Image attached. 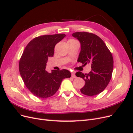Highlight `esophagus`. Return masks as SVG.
Wrapping results in <instances>:
<instances>
[{
    "instance_id": "esophagus-1",
    "label": "esophagus",
    "mask_w": 133,
    "mask_h": 133,
    "mask_svg": "<svg viewBox=\"0 0 133 133\" xmlns=\"http://www.w3.org/2000/svg\"><path fill=\"white\" fill-rule=\"evenodd\" d=\"M71 77L73 78H75L76 77L74 73H71Z\"/></svg>"
}]
</instances>
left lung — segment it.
Listing matches in <instances>:
<instances>
[{"label":"left lung","mask_w":133,"mask_h":133,"mask_svg":"<svg viewBox=\"0 0 133 133\" xmlns=\"http://www.w3.org/2000/svg\"><path fill=\"white\" fill-rule=\"evenodd\" d=\"M72 35L81 44L78 62L84 65L90 64L91 68L88 74L81 71L75 74L85 81L80 91L88 96L97 95L105 89L111 79L114 63L112 54L98 35L84 31L75 32Z\"/></svg>","instance_id":"1"}]
</instances>
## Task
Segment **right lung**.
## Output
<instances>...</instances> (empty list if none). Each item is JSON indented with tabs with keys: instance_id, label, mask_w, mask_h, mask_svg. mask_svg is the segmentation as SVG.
Listing matches in <instances>:
<instances>
[{
	"instance_id": "1",
	"label": "right lung",
	"mask_w": 133,
	"mask_h": 133,
	"mask_svg": "<svg viewBox=\"0 0 133 133\" xmlns=\"http://www.w3.org/2000/svg\"><path fill=\"white\" fill-rule=\"evenodd\" d=\"M65 34L44 35L36 37L28 44L19 64V72L25 86L39 98L50 97L58 91L62 80L69 78L66 69L53 70L49 73L45 68L48 58L53 57L56 44Z\"/></svg>"
}]
</instances>
